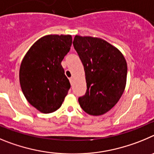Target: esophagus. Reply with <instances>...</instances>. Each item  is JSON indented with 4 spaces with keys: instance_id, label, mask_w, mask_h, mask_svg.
I'll return each mask as SVG.
<instances>
[{
    "instance_id": "obj_1",
    "label": "esophagus",
    "mask_w": 154,
    "mask_h": 154,
    "mask_svg": "<svg viewBox=\"0 0 154 154\" xmlns=\"http://www.w3.org/2000/svg\"><path fill=\"white\" fill-rule=\"evenodd\" d=\"M69 80H70V84H71V85H73V84H74V78H73V77H70Z\"/></svg>"
}]
</instances>
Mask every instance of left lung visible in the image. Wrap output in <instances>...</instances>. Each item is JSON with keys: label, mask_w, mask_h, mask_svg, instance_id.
Wrapping results in <instances>:
<instances>
[{"label": "left lung", "mask_w": 154, "mask_h": 154, "mask_svg": "<svg viewBox=\"0 0 154 154\" xmlns=\"http://www.w3.org/2000/svg\"><path fill=\"white\" fill-rule=\"evenodd\" d=\"M74 49L85 71L87 91L79 97L87 113L100 116L116 105L127 83V64L122 53L104 40L76 35Z\"/></svg>", "instance_id": "obj_1"}]
</instances>
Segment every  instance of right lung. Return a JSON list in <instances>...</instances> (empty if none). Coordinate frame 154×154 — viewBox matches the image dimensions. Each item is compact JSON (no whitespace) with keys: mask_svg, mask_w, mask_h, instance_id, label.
<instances>
[{"mask_svg":"<svg viewBox=\"0 0 154 154\" xmlns=\"http://www.w3.org/2000/svg\"><path fill=\"white\" fill-rule=\"evenodd\" d=\"M71 44V35H46L30 47L22 60L19 72L22 92L41 113L56 111L67 95L70 84L61 61Z\"/></svg>","mask_w":154,"mask_h":154,"instance_id":"right-lung-1","label":"right lung"}]
</instances>
